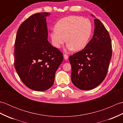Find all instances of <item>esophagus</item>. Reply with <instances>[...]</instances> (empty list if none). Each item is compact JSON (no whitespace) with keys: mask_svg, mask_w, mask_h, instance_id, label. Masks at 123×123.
<instances>
[{"mask_svg":"<svg viewBox=\"0 0 123 123\" xmlns=\"http://www.w3.org/2000/svg\"><path fill=\"white\" fill-rule=\"evenodd\" d=\"M63 57H64V59L65 60H67L68 59V55L66 54H63Z\"/></svg>","mask_w":123,"mask_h":123,"instance_id":"esophagus-1","label":"esophagus"}]
</instances>
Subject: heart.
<instances>
[{
  "label": "heart",
  "instance_id": "b5f03b06",
  "mask_svg": "<svg viewBox=\"0 0 123 123\" xmlns=\"http://www.w3.org/2000/svg\"><path fill=\"white\" fill-rule=\"evenodd\" d=\"M55 28L50 33L52 44L55 48L60 49L67 41L68 51L74 49L79 51L84 48L92 31L90 20L77 16L62 18L56 23Z\"/></svg>",
  "mask_w": 123,
  "mask_h": 123
}]
</instances>
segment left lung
<instances>
[{
	"label": "left lung",
	"instance_id": "1",
	"mask_svg": "<svg viewBox=\"0 0 123 123\" xmlns=\"http://www.w3.org/2000/svg\"><path fill=\"white\" fill-rule=\"evenodd\" d=\"M94 23L92 39L84 49L70 56L69 59L73 84L83 90L92 89L103 81L112 55L108 32L98 19H94Z\"/></svg>",
	"mask_w": 123,
	"mask_h": 123
}]
</instances>
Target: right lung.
<instances>
[{"mask_svg":"<svg viewBox=\"0 0 123 123\" xmlns=\"http://www.w3.org/2000/svg\"><path fill=\"white\" fill-rule=\"evenodd\" d=\"M49 12L33 14L17 31L15 43V69L22 82L31 89L45 91L53 85L55 72L63 54L48 41L46 17Z\"/></svg>","mask_w":123,"mask_h":123,"instance_id":"obj_1","label":"right lung"}]
</instances>
